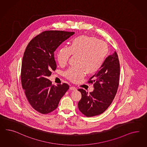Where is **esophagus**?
<instances>
[{
    "label": "esophagus",
    "mask_w": 147,
    "mask_h": 147,
    "mask_svg": "<svg viewBox=\"0 0 147 147\" xmlns=\"http://www.w3.org/2000/svg\"><path fill=\"white\" fill-rule=\"evenodd\" d=\"M70 89L72 90H76V87H74V86H71L70 87Z\"/></svg>",
    "instance_id": "obj_1"
}]
</instances>
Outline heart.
I'll list each match as a JSON object with an SVG mask.
<instances>
[{"mask_svg": "<svg viewBox=\"0 0 147 147\" xmlns=\"http://www.w3.org/2000/svg\"><path fill=\"white\" fill-rule=\"evenodd\" d=\"M108 53L107 44L94 37L81 35L71 40L68 47L60 48L57 55L61 66L66 65L71 55H78L76 66H72L65 72V76L76 82L88 74L99 71Z\"/></svg>", "mask_w": 147, "mask_h": 147, "instance_id": "obj_1", "label": "heart"}]
</instances>
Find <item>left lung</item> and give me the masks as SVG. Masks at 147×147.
<instances>
[{
	"instance_id": "obj_1",
	"label": "left lung",
	"mask_w": 147,
	"mask_h": 147,
	"mask_svg": "<svg viewBox=\"0 0 147 147\" xmlns=\"http://www.w3.org/2000/svg\"><path fill=\"white\" fill-rule=\"evenodd\" d=\"M120 63L116 51L108 56L99 71L91 76L88 84L94 90L88 93L79 89L82 97L78 103L80 111L88 117L99 115L107 110L115 97L119 86Z\"/></svg>"
}]
</instances>
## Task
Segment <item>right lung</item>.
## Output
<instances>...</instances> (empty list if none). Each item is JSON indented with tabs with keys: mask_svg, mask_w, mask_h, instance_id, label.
<instances>
[{
	"mask_svg": "<svg viewBox=\"0 0 147 147\" xmlns=\"http://www.w3.org/2000/svg\"><path fill=\"white\" fill-rule=\"evenodd\" d=\"M74 32L47 30L42 32L28 43L22 59L21 81L28 102L42 114L51 112L69 86L67 84H52L48 79L57 65L54 52Z\"/></svg>",
	"mask_w": 147,
	"mask_h": 147,
	"instance_id": "obj_1",
	"label": "right lung"
}]
</instances>
